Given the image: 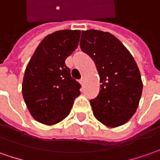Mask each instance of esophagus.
Masks as SVG:
<instances>
[{"instance_id":"1","label":"esophagus","mask_w":160,"mask_h":160,"mask_svg":"<svg viewBox=\"0 0 160 160\" xmlns=\"http://www.w3.org/2000/svg\"><path fill=\"white\" fill-rule=\"evenodd\" d=\"M80 84L82 85V86H84V82H85L84 78H82V79H81V80H80Z\"/></svg>"}]
</instances>
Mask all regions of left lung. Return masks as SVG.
Here are the masks:
<instances>
[{"instance_id": "obj_1", "label": "left lung", "mask_w": 160, "mask_h": 160, "mask_svg": "<svg viewBox=\"0 0 160 160\" xmlns=\"http://www.w3.org/2000/svg\"><path fill=\"white\" fill-rule=\"evenodd\" d=\"M80 46L94 60L102 83L97 97L90 101L94 117L111 128L124 124L135 114L143 91L134 58L119 39L102 30H83Z\"/></svg>"}]
</instances>
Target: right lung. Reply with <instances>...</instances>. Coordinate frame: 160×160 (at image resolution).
Returning a JSON list of instances; mask_svg holds the SVG:
<instances>
[{
  "label": "right lung",
  "mask_w": 160,
  "mask_h": 160,
  "mask_svg": "<svg viewBox=\"0 0 160 160\" xmlns=\"http://www.w3.org/2000/svg\"><path fill=\"white\" fill-rule=\"evenodd\" d=\"M80 30H63L46 36L25 69L22 92L30 115L52 125L65 119L80 94V84L71 77L66 58L78 47Z\"/></svg>",
  "instance_id": "add662e5"
}]
</instances>
